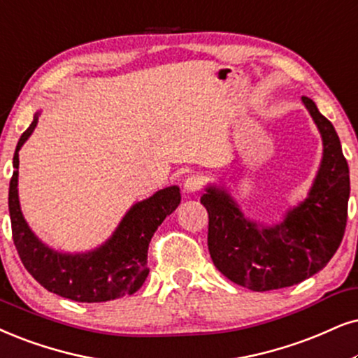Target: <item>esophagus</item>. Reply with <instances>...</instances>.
Instances as JSON below:
<instances>
[{
  "instance_id": "obj_1",
  "label": "esophagus",
  "mask_w": 358,
  "mask_h": 358,
  "mask_svg": "<svg viewBox=\"0 0 358 358\" xmlns=\"http://www.w3.org/2000/svg\"><path fill=\"white\" fill-rule=\"evenodd\" d=\"M201 187H203V180L200 178V176H194V175L188 176V178L185 180V183H183V189L187 193L200 192Z\"/></svg>"
}]
</instances>
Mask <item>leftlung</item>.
<instances>
[{
	"label": "left lung",
	"mask_w": 358,
	"mask_h": 358,
	"mask_svg": "<svg viewBox=\"0 0 358 358\" xmlns=\"http://www.w3.org/2000/svg\"><path fill=\"white\" fill-rule=\"evenodd\" d=\"M302 102L322 137V162L309 196L282 223L246 220L224 189L208 187V250L213 264L234 284L262 292L299 284L327 266L341 246L350 194L348 165L334 125L309 97Z\"/></svg>",
	"instance_id": "8db88e82"
}]
</instances>
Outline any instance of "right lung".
I'll return each instance as SVG.
<instances>
[{
    "mask_svg": "<svg viewBox=\"0 0 358 358\" xmlns=\"http://www.w3.org/2000/svg\"><path fill=\"white\" fill-rule=\"evenodd\" d=\"M38 117L39 112H36L34 120L16 145L13 157L15 171L8 196L13 241L22 264L49 292L76 302H106L137 292L148 275V244L158 226L180 205V188H164L147 200L135 203L114 234L97 250L84 255H66L51 250L31 231L17 198V152L38 125Z\"/></svg>",
    "mask_w": 358,
    "mask_h": 358,
    "instance_id": "obj_1",
    "label": "right lung"
}]
</instances>
